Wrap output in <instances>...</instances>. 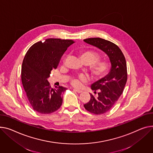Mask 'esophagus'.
<instances>
[{"mask_svg": "<svg viewBox=\"0 0 153 153\" xmlns=\"http://www.w3.org/2000/svg\"><path fill=\"white\" fill-rule=\"evenodd\" d=\"M73 90L74 91H76L77 93H78V94H80V93H82V91H81V90H77V89H73Z\"/></svg>", "mask_w": 153, "mask_h": 153, "instance_id": "esophagus-1", "label": "esophagus"}]
</instances>
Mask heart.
Listing matches in <instances>:
<instances>
[{"mask_svg": "<svg viewBox=\"0 0 153 153\" xmlns=\"http://www.w3.org/2000/svg\"><path fill=\"white\" fill-rule=\"evenodd\" d=\"M80 58L85 64L90 65V71L95 79H100L105 77L110 69V63L106 60H100V55L94 51L84 50L80 53ZM87 81V77L81 74L77 77L72 78L70 82L73 87L79 88L83 82Z\"/></svg>", "mask_w": 153, "mask_h": 153, "instance_id": "b5f03b06", "label": "heart"}]
</instances>
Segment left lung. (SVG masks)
Instances as JSON below:
<instances>
[{"label": "left lung", "mask_w": 153, "mask_h": 153, "mask_svg": "<svg viewBox=\"0 0 153 153\" xmlns=\"http://www.w3.org/2000/svg\"><path fill=\"white\" fill-rule=\"evenodd\" d=\"M84 41L104 52L111 64L109 73L91 85L97 97L90 94V100L84 105L86 110L95 114H104L109 111L123 94L127 80V64L121 50L115 44L99 38H88Z\"/></svg>", "instance_id": "1"}]
</instances>
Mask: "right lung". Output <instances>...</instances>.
<instances>
[{
    "mask_svg": "<svg viewBox=\"0 0 153 153\" xmlns=\"http://www.w3.org/2000/svg\"><path fill=\"white\" fill-rule=\"evenodd\" d=\"M73 43V40L50 38L35 43L27 50L22 63V81L29 103L39 113H52L62 105L66 88H53L47 79Z\"/></svg>",
    "mask_w": 153,
    "mask_h": 153,
    "instance_id": "obj_1",
    "label": "right lung"
}]
</instances>
